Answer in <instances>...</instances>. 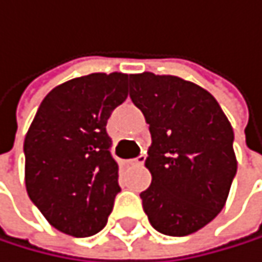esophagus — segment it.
<instances>
[{
    "label": "esophagus",
    "instance_id": "1",
    "mask_svg": "<svg viewBox=\"0 0 262 262\" xmlns=\"http://www.w3.org/2000/svg\"><path fill=\"white\" fill-rule=\"evenodd\" d=\"M143 161H145V155H140V156H137L134 159H129L128 164H131V165H134V164H143Z\"/></svg>",
    "mask_w": 262,
    "mask_h": 262
}]
</instances>
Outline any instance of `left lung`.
I'll return each instance as SVG.
<instances>
[{
    "instance_id": "1",
    "label": "left lung",
    "mask_w": 262,
    "mask_h": 262,
    "mask_svg": "<svg viewBox=\"0 0 262 262\" xmlns=\"http://www.w3.org/2000/svg\"><path fill=\"white\" fill-rule=\"evenodd\" d=\"M129 97L153 140L151 184L140 193L151 227L167 236L202 230L224 209L237 170L230 120L206 89L172 75H129Z\"/></svg>"
}]
</instances>
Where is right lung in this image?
Returning a JSON list of instances; mask_svg holds the SVG:
<instances>
[{
	"mask_svg": "<svg viewBox=\"0 0 262 262\" xmlns=\"http://www.w3.org/2000/svg\"><path fill=\"white\" fill-rule=\"evenodd\" d=\"M128 75L90 73L54 87L25 137V184L48 224L73 237L101 231L120 192L106 123Z\"/></svg>",
	"mask_w": 262,
	"mask_h": 262,
	"instance_id": "add662e5",
	"label": "right lung"
}]
</instances>
